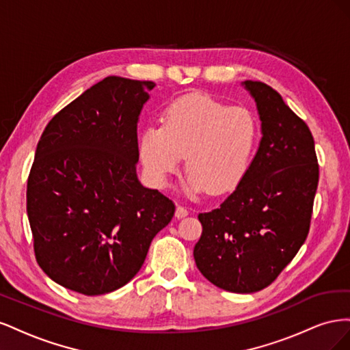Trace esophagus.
Returning a JSON list of instances; mask_svg holds the SVG:
<instances>
[{
  "mask_svg": "<svg viewBox=\"0 0 350 350\" xmlns=\"http://www.w3.org/2000/svg\"><path fill=\"white\" fill-rule=\"evenodd\" d=\"M188 215H189V211L187 210V207H184V206H178V207H176V210H175V216H176L178 219L187 217Z\"/></svg>",
  "mask_w": 350,
  "mask_h": 350,
  "instance_id": "1",
  "label": "esophagus"
}]
</instances>
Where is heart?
Wrapping results in <instances>:
<instances>
[{
	"label": "heart",
	"mask_w": 350,
	"mask_h": 350,
	"mask_svg": "<svg viewBox=\"0 0 350 350\" xmlns=\"http://www.w3.org/2000/svg\"><path fill=\"white\" fill-rule=\"evenodd\" d=\"M258 143V122L245 108H228L203 93L167 105L162 126H149L139 143L147 178L163 187L181 157L189 193L225 194L247 175Z\"/></svg>",
	"instance_id": "obj_1"
}]
</instances>
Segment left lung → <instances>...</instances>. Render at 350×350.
<instances>
[{
  "instance_id": "obj_1",
  "label": "left lung",
  "mask_w": 350,
  "mask_h": 350,
  "mask_svg": "<svg viewBox=\"0 0 350 350\" xmlns=\"http://www.w3.org/2000/svg\"><path fill=\"white\" fill-rule=\"evenodd\" d=\"M256 100L261 142L247 175L219 208L200 213L201 274L220 289L258 292L276 280L310 232L319 185L312 134L266 83H242Z\"/></svg>"
}]
</instances>
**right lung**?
I'll return each instance as SVG.
<instances>
[{
  "instance_id": "1",
  "label": "right lung",
  "mask_w": 350,
  "mask_h": 350,
  "mask_svg": "<svg viewBox=\"0 0 350 350\" xmlns=\"http://www.w3.org/2000/svg\"><path fill=\"white\" fill-rule=\"evenodd\" d=\"M153 81L109 76L49 121L27 179L36 261L88 296L129 283L175 204L137 178V122Z\"/></svg>"
}]
</instances>
